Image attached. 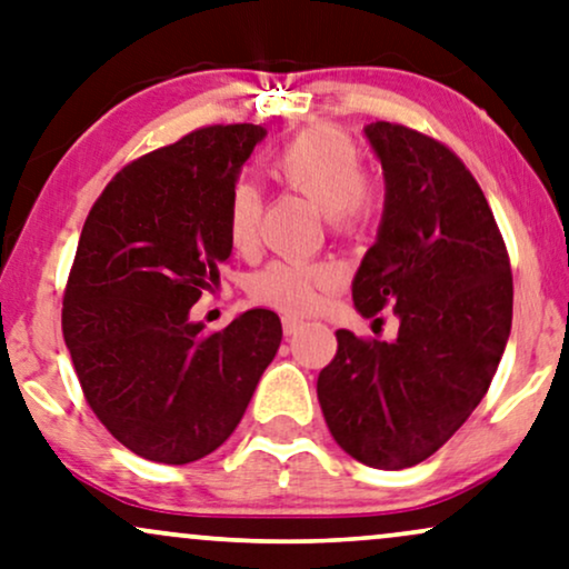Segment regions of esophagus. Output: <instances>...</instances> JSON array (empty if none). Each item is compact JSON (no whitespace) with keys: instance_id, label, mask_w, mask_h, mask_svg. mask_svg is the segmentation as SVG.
Masks as SVG:
<instances>
[{"instance_id":"esophagus-1","label":"esophagus","mask_w":569,"mask_h":569,"mask_svg":"<svg viewBox=\"0 0 569 569\" xmlns=\"http://www.w3.org/2000/svg\"><path fill=\"white\" fill-rule=\"evenodd\" d=\"M282 329H284V337H292V335H298V331L302 329V321L295 319V316H284Z\"/></svg>"}]
</instances>
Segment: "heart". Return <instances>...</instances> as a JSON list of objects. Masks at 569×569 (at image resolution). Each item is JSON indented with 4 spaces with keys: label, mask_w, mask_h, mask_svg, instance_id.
<instances>
[{
    "label": "heart",
    "mask_w": 569,
    "mask_h": 569,
    "mask_svg": "<svg viewBox=\"0 0 569 569\" xmlns=\"http://www.w3.org/2000/svg\"><path fill=\"white\" fill-rule=\"evenodd\" d=\"M271 174L323 211L329 230L358 232L379 209V182L360 167V151L348 132L319 122L300 130L271 159ZM263 201L256 186L238 182L227 201V240L248 253L258 242ZM339 284V271L329 263L274 261L250 277V298L290 313H306L323 290Z\"/></svg>",
    "instance_id": "obj_1"
}]
</instances>
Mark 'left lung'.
<instances>
[{"instance_id": "1", "label": "left lung", "mask_w": 569, "mask_h": 569, "mask_svg": "<svg viewBox=\"0 0 569 569\" xmlns=\"http://www.w3.org/2000/svg\"><path fill=\"white\" fill-rule=\"evenodd\" d=\"M366 138L387 198L352 300L366 319L392 306L400 329L392 342L337 329L316 392L345 452L402 470L437 452L489 392L512 327V271L491 206L455 151L397 122L366 124Z\"/></svg>"}]
</instances>
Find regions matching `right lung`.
I'll return each instance as SVG.
<instances>
[{
  "instance_id": "right-lung-1",
  "label": "right lung",
  "mask_w": 569,
  "mask_h": 569,
  "mask_svg": "<svg viewBox=\"0 0 569 569\" xmlns=\"http://www.w3.org/2000/svg\"><path fill=\"white\" fill-rule=\"evenodd\" d=\"M261 124H209L130 161L80 232L62 335L86 402L146 460L186 465L238 429L282 323L253 308L206 335L190 308L232 253L227 201Z\"/></svg>"
}]
</instances>
